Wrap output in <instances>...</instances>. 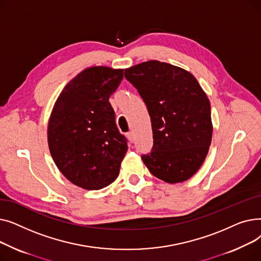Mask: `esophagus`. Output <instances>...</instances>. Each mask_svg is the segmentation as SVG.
Segmentation results:
<instances>
[{"label": "esophagus", "instance_id": "esophagus-1", "mask_svg": "<svg viewBox=\"0 0 261 261\" xmlns=\"http://www.w3.org/2000/svg\"><path fill=\"white\" fill-rule=\"evenodd\" d=\"M127 138H128V140H129L131 143H133V141H134V138H133V134H132V132H129V133H127Z\"/></svg>", "mask_w": 261, "mask_h": 261}]
</instances>
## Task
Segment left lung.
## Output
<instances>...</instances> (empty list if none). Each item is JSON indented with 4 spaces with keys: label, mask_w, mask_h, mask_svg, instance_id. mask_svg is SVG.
Listing matches in <instances>:
<instances>
[{
    "label": "left lung",
    "mask_w": 261,
    "mask_h": 261,
    "mask_svg": "<svg viewBox=\"0 0 261 261\" xmlns=\"http://www.w3.org/2000/svg\"><path fill=\"white\" fill-rule=\"evenodd\" d=\"M151 118L153 147L142 155L158 179L181 183L193 176L206 158L213 136L211 103L196 77L166 62L150 60L125 70Z\"/></svg>",
    "instance_id": "left-lung-1"
}]
</instances>
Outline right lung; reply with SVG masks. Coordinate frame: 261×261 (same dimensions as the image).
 <instances>
[{"mask_svg": "<svg viewBox=\"0 0 261 261\" xmlns=\"http://www.w3.org/2000/svg\"><path fill=\"white\" fill-rule=\"evenodd\" d=\"M122 68L91 66L64 87L54 105L47 142L58 169L74 185L98 190L113 183L128 150L109 98Z\"/></svg>", "mask_w": 261, "mask_h": 261, "instance_id": "add662e5", "label": "right lung"}]
</instances>
